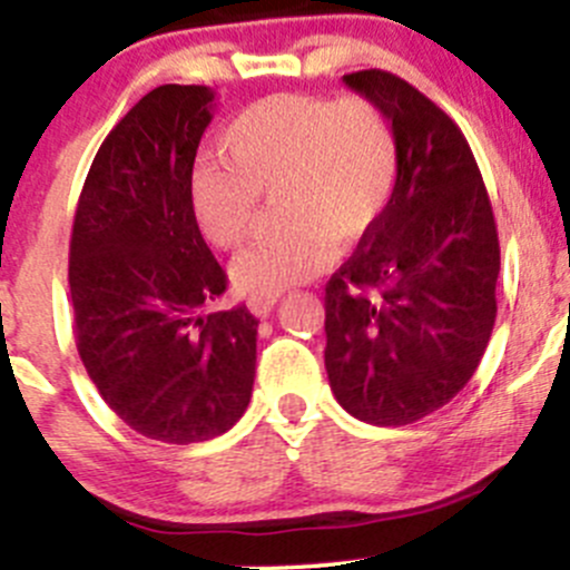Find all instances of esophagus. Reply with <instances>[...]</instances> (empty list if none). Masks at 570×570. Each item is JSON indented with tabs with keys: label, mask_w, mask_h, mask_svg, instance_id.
I'll use <instances>...</instances> for the list:
<instances>
[{
	"label": "esophagus",
	"mask_w": 570,
	"mask_h": 570,
	"mask_svg": "<svg viewBox=\"0 0 570 570\" xmlns=\"http://www.w3.org/2000/svg\"><path fill=\"white\" fill-rule=\"evenodd\" d=\"M278 303V297H262V295H250L248 297V308L253 317H267L273 312V306Z\"/></svg>",
	"instance_id": "obj_1"
}]
</instances>
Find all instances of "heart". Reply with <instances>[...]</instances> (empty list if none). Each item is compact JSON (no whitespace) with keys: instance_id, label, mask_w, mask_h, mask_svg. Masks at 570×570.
<instances>
[{"instance_id":"obj_1","label":"heart","mask_w":570,"mask_h":570,"mask_svg":"<svg viewBox=\"0 0 570 570\" xmlns=\"http://www.w3.org/2000/svg\"><path fill=\"white\" fill-rule=\"evenodd\" d=\"M217 154L220 163L189 176V209L215 248L245 245L258 195L275 193L284 228L234 264L239 289L262 297L314 278L333 245L364 243L392 204L400 168L392 120L366 96H267L228 120Z\"/></svg>"}]
</instances>
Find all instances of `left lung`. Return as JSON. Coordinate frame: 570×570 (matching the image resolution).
Masks as SVG:
<instances>
[{
	"mask_svg": "<svg viewBox=\"0 0 570 570\" xmlns=\"http://www.w3.org/2000/svg\"><path fill=\"white\" fill-rule=\"evenodd\" d=\"M389 115L400 168L381 226L325 284V370L355 419L402 428L480 366L497 320L499 234L455 120L394 73L344 77Z\"/></svg>",
	"mask_w": 570,
	"mask_h": 570,
	"instance_id": "left-lung-1",
	"label": "left lung"
}]
</instances>
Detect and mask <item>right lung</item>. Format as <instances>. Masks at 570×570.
<instances>
[{
	"label": "right lung",
	"mask_w": 570,
	"mask_h": 570,
	"mask_svg": "<svg viewBox=\"0 0 570 570\" xmlns=\"http://www.w3.org/2000/svg\"><path fill=\"white\" fill-rule=\"evenodd\" d=\"M215 94L159 85L101 142L71 232L77 350L105 402L140 435L198 444L239 422L256 377L258 320L206 314L226 273L189 209Z\"/></svg>",
	"instance_id": "add662e5"
}]
</instances>
